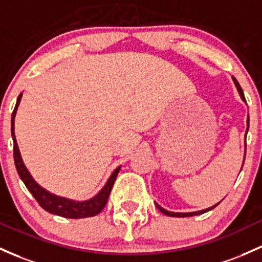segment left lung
Masks as SVG:
<instances>
[{
	"label": "left lung",
	"mask_w": 262,
	"mask_h": 262,
	"mask_svg": "<svg viewBox=\"0 0 262 262\" xmlns=\"http://www.w3.org/2000/svg\"><path fill=\"white\" fill-rule=\"evenodd\" d=\"M232 80H234L235 87H236L237 92H238V94H240V98L243 99V102H245V103H246L245 96H244V92H243V89H241L240 84H238V82H237L236 79H235V77H232ZM248 130H249V116H248V128H246V133H245V140H246V134H248ZM245 154H246V142H245ZM245 154H244L243 165H244V162H245ZM241 169H243V166H241ZM241 169H240V171H241ZM219 204H220V203L215 204V205H212V206H210V208H208V209H204V210H200V211H192V212H173V211H168V210H165V209L162 208V206H160L159 204H157V203H155V205H157V208L159 209V210L162 211L163 214L168 215V216H173V217H189V216H195V215L204 214V212H206V211H209V210H212V209L216 208V206L219 205Z\"/></svg>",
	"instance_id": "8db88e82"
}]
</instances>
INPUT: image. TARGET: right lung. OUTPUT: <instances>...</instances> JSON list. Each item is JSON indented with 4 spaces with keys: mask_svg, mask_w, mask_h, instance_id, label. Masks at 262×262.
<instances>
[{
    "mask_svg": "<svg viewBox=\"0 0 262 262\" xmlns=\"http://www.w3.org/2000/svg\"><path fill=\"white\" fill-rule=\"evenodd\" d=\"M21 98L22 93L19 94L18 98H17L16 107H14L12 117H11V134H12L13 139L14 165H16L17 173H18L22 182L25 183L26 188H27L28 191L33 195V198L37 200V203H38L46 211L51 212V214L58 215V216L63 217H68V219H82V217L96 216L97 214H99V212L103 210V208H104L105 204H107L109 194H111L113 184L117 179V175L120 170V166L114 169V171L111 174V177L108 178L104 186H103L93 198H91V199L88 200L77 201L73 199H68V198L58 196V195L52 194V192L46 190L45 188H42V186L33 179V177L31 175L30 171H28L27 166L25 165L24 160H22L21 153H19L18 144H17L16 136H14V118H16L17 109H18Z\"/></svg>",
    "mask_w": 262,
    "mask_h": 262,
    "instance_id": "1",
    "label": "right lung"
}]
</instances>
